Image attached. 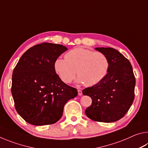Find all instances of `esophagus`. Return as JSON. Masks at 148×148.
<instances>
[{
	"label": "esophagus",
	"instance_id": "1",
	"mask_svg": "<svg viewBox=\"0 0 148 148\" xmlns=\"http://www.w3.org/2000/svg\"><path fill=\"white\" fill-rule=\"evenodd\" d=\"M77 92H78V95H82V90H80V89H78L77 90Z\"/></svg>",
	"mask_w": 148,
	"mask_h": 148
}]
</instances>
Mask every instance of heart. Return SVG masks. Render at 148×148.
I'll return each mask as SVG.
<instances>
[{
    "label": "heart",
    "instance_id": "1",
    "mask_svg": "<svg viewBox=\"0 0 148 148\" xmlns=\"http://www.w3.org/2000/svg\"><path fill=\"white\" fill-rule=\"evenodd\" d=\"M110 61L104 53L82 47H77L58 57L54 62V69L64 83L74 79L76 72L79 82L91 87L99 84L108 74Z\"/></svg>",
    "mask_w": 148,
    "mask_h": 148
}]
</instances>
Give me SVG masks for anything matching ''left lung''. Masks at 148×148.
Listing matches in <instances>:
<instances>
[{
  "instance_id": "left-lung-1",
  "label": "left lung",
  "mask_w": 148,
  "mask_h": 148,
  "mask_svg": "<svg viewBox=\"0 0 148 148\" xmlns=\"http://www.w3.org/2000/svg\"><path fill=\"white\" fill-rule=\"evenodd\" d=\"M110 61L106 77L95 86L83 90L92 99V104L85 113L92 121L112 123L122 118L131 108L134 99L136 80L131 62L112 47H96Z\"/></svg>"
}]
</instances>
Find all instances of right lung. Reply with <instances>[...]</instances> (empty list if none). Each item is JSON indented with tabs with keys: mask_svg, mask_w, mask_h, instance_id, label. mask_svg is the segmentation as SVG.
Here are the masks:
<instances>
[{
	"mask_svg": "<svg viewBox=\"0 0 148 148\" xmlns=\"http://www.w3.org/2000/svg\"><path fill=\"white\" fill-rule=\"evenodd\" d=\"M66 50L61 44H37L25 52L14 68L11 88L14 106L29 123H56L66 102L77 95V89L64 84L54 69L56 59Z\"/></svg>",
	"mask_w": 148,
	"mask_h": 148,
	"instance_id": "obj_1",
	"label": "right lung"
}]
</instances>
